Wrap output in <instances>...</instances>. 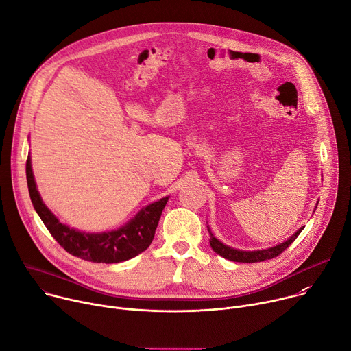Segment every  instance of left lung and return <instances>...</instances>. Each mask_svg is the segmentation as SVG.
Listing matches in <instances>:
<instances>
[{"label": "left lung", "mask_w": 351, "mask_h": 351, "mask_svg": "<svg viewBox=\"0 0 351 351\" xmlns=\"http://www.w3.org/2000/svg\"><path fill=\"white\" fill-rule=\"evenodd\" d=\"M304 229L300 228L293 236H290L286 241L275 245V247H271V248H265V250H256V252H243V250H236V248H232L226 244H223L222 241H219L211 232V229L208 228V232H210V244L213 247L214 252L217 254H219L221 257L226 258V260H230V261H234V263H261V261H265V260H271V258H275L278 257L280 253H283L285 250L295 240V237L302 233V230Z\"/></svg>", "instance_id": "left-lung-1"}]
</instances>
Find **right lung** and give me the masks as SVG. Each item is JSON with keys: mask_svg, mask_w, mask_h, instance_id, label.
<instances>
[{"mask_svg": "<svg viewBox=\"0 0 351 351\" xmlns=\"http://www.w3.org/2000/svg\"><path fill=\"white\" fill-rule=\"evenodd\" d=\"M26 178L33 207L51 236L69 254L91 263L117 264L143 253L152 244L162 210L168 203V197H164L144 207L133 219L117 230L86 233L61 223L45 207L36 187L30 157L26 161Z\"/></svg>", "mask_w": 351, "mask_h": 351, "instance_id": "add662e5", "label": "right lung"}]
</instances>
